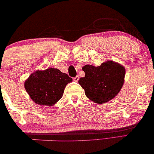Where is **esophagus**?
<instances>
[{
	"mask_svg": "<svg viewBox=\"0 0 154 154\" xmlns=\"http://www.w3.org/2000/svg\"><path fill=\"white\" fill-rule=\"evenodd\" d=\"M79 76H76V77H75L74 78H73V80H74V81L75 82H78V81H79Z\"/></svg>",
	"mask_w": 154,
	"mask_h": 154,
	"instance_id": "obj_1",
	"label": "esophagus"
}]
</instances>
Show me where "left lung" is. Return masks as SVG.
Instances as JSON below:
<instances>
[{
    "label": "left lung",
    "mask_w": 154,
    "mask_h": 154,
    "mask_svg": "<svg viewBox=\"0 0 154 154\" xmlns=\"http://www.w3.org/2000/svg\"><path fill=\"white\" fill-rule=\"evenodd\" d=\"M82 70L85 77L80 78L79 84L84 89L86 97L97 104L113 99L125 82V67L112 61H106L97 67L85 65Z\"/></svg>",
    "instance_id": "8db88e82"
}]
</instances>
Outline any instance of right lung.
Here are the masks:
<instances>
[{"label": "right lung", "instance_id": "1", "mask_svg": "<svg viewBox=\"0 0 154 154\" xmlns=\"http://www.w3.org/2000/svg\"><path fill=\"white\" fill-rule=\"evenodd\" d=\"M72 79L57 68H50L32 73L24 83L25 88L36 104L52 106L62 97L66 85Z\"/></svg>", "mask_w": 154, "mask_h": 154}]
</instances>
